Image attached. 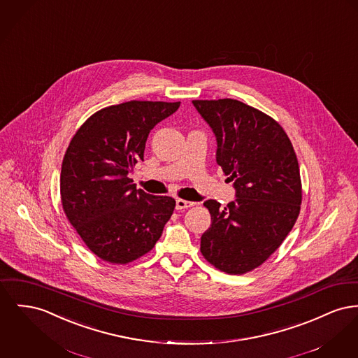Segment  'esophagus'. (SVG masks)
Instances as JSON below:
<instances>
[{
  "mask_svg": "<svg viewBox=\"0 0 358 358\" xmlns=\"http://www.w3.org/2000/svg\"><path fill=\"white\" fill-rule=\"evenodd\" d=\"M193 206H194V203L182 200V199H178V200L176 201V208H177V210H187V208H190V207H193Z\"/></svg>",
  "mask_w": 358,
  "mask_h": 358,
  "instance_id": "esophagus-1",
  "label": "esophagus"
}]
</instances>
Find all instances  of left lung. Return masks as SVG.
<instances>
[{"label":"left lung","mask_w":358,"mask_h":358,"mask_svg":"<svg viewBox=\"0 0 358 358\" xmlns=\"http://www.w3.org/2000/svg\"><path fill=\"white\" fill-rule=\"evenodd\" d=\"M216 141V161L234 181L236 200H207L210 229L200 252L216 269L243 274L262 265L292 230L301 180L294 146L273 117L232 99L193 100Z\"/></svg>","instance_id":"left-lung-1"}]
</instances>
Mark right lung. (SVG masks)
<instances>
[{"label": "right lung", "mask_w": 358, "mask_h": 358, "mask_svg": "<svg viewBox=\"0 0 358 358\" xmlns=\"http://www.w3.org/2000/svg\"><path fill=\"white\" fill-rule=\"evenodd\" d=\"M180 101H138L103 108L77 129L61 170V201L70 224L103 261L126 265L161 238L176 200L136 189L129 170L143 161L150 131Z\"/></svg>", "instance_id": "obj_1"}]
</instances>
